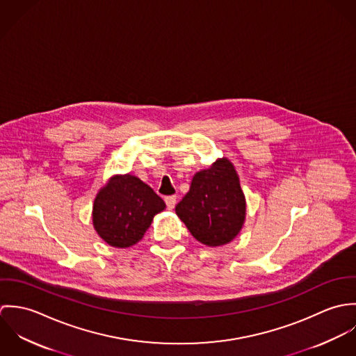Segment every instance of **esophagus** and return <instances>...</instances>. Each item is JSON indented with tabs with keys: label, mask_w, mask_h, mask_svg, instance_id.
<instances>
[{
	"label": "esophagus",
	"mask_w": 356,
	"mask_h": 356,
	"mask_svg": "<svg viewBox=\"0 0 356 356\" xmlns=\"http://www.w3.org/2000/svg\"><path fill=\"white\" fill-rule=\"evenodd\" d=\"M164 202H165V205H167L168 209H172L175 207V204H177V196H167L164 199Z\"/></svg>",
	"instance_id": "esophagus-1"
}]
</instances>
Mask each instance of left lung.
Instances as JSON below:
<instances>
[{
  "label": "left lung",
  "instance_id": "left-lung-1",
  "mask_svg": "<svg viewBox=\"0 0 356 356\" xmlns=\"http://www.w3.org/2000/svg\"><path fill=\"white\" fill-rule=\"evenodd\" d=\"M175 212L202 244L219 247L230 243L245 219V196L233 164L219 159L208 170L199 171Z\"/></svg>",
  "mask_w": 356,
  "mask_h": 356
}]
</instances>
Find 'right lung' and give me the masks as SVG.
I'll list each match as a JSON object with an SVG mask.
<instances>
[{
    "label": "right lung",
    "mask_w": 356,
    "mask_h": 356,
    "mask_svg": "<svg viewBox=\"0 0 356 356\" xmlns=\"http://www.w3.org/2000/svg\"><path fill=\"white\" fill-rule=\"evenodd\" d=\"M165 204L152 188L133 175L115 177L93 207V225L105 243L116 248L137 244Z\"/></svg>",
    "instance_id": "1"
}]
</instances>
